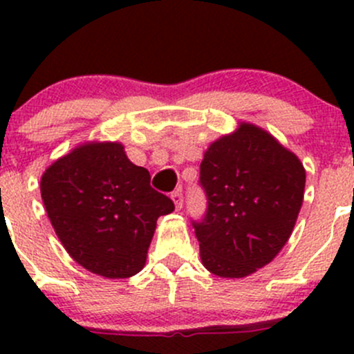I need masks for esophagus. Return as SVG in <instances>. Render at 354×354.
<instances>
[{"instance_id": "esophagus-1", "label": "esophagus", "mask_w": 354, "mask_h": 354, "mask_svg": "<svg viewBox=\"0 0 354 354\" xmlns=\"http://www.w3.org/2000/svg\"><path fill=\"white\" fill-rule=\"evenodd\" d=\"M171 198H173L174 207H176L178 210H180L181 207H183V192H181L180 188H178L176 192H173V194H171Z\"/></svg>"}]
</instances>
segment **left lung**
<instances>
[{"instance_id":"1","label":"left lung","mask_w":354,"mask_h":354,"mask_svg":"<svg viewBox=\"0 0 354 354\" xmlns=\"http://www.w3.org/2000/svg\"><path fill=\"white\" fill-rule=\"evenodd\" d=\"M305 167L255 124H240L203 154L202 221H192L200 259L219 277H245L267 266L289 240L305 192Z\"/></svg>"}]
</instances>
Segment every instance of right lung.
<instances>
[{
	"label": "right lung",
	"instance_id": "1",
	"mask_svg": "<svg viewBox=\"0 0 354 354\" xmlns=\"http://www.w3.org/2000/svg\"><path fill=\"white\" fill-rule=\"evenodd\" d=\"M41 195L71 259L109 279L144 269L157 219L174 210L118 142L84 144L53 162L41 178Z\"/></svg>",
	"mask_w": 354,
	"mask_h": 354
}]
</instances>
